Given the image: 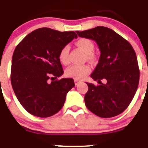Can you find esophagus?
<instances>
[{
    "label": "esophagus",
    "instance_id": "34e87169",
    "mask_svg": "<svg viewBox=\"0 0 148 148\" xmlns=\"http://www.w3.org/2000/svg\"><path fill=\"white\" fill-rule=\"evenodd\" d=\"M80 82H81V81L78 80V79H74V83H75V84H76V85H78L80 83Z\"/></svg>",
    "mask_w": 148,
    "mask_h": 148
}]
</instances>
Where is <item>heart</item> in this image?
Segmentation results:
<instances>
[{
  "label": "heart",
  "mask_w": 148,
  "mask_h": 148,
  "mask_svg": "<svg viewBox=\"0 0 148 148\" xmlns=\"http://www.w3.org/2000/svg\"><path fill=\"white\" fill-rule=\"evenodd\" d=\"M76 45L86 54L88 60H94L95 57L93 52L94 50V44L91 40L87 38H81L77 40ZM69 46L65 45L60 49L59 53V60L62 64H69ZM91 71V67L88 65H71L65 70V74L68 77L74 79H82L88 75Z\"/></svg>",
  "instance_id": "heart-1"
}]
</instances>
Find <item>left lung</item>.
I'll use <instances>...</instances> for the list:
<instances>
[{
  "mask_svg": "<svg viewBox=\"0 0 148 148\" xmlns=\"http://www.w3.org/2000/svg\"><path fill=\"white\" fill-rule=\"evenodd\" d=\"M79 37L96 42L101 51L99 63L91 77L101 85L86 83V106L101 118H111L123 113L133 100L138 86L140 70L134 49L113 29L98 26L77 31ZM107 80L102 84L100 80Z\"/></svg>",
  "mask_w": 148,
  "mask_h": 148,
  "instance_id": "8db88e82",
  "label": "left lung"
}]
</instances>
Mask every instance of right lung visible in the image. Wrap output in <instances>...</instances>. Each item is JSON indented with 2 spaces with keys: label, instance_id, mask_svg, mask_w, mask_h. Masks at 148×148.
<instances>
[{
  "label": "right lung",
  "instance_id": "1",
  "mask_svg": "<svg viewBox=\"0 0 148 148\" xmlns=\"http://www.w3.org/2000/svg\"><path fill=\"white\" fill-rule=\"evenodd\" d=\"M77 35L48 27L32 31L17 45L12 58V87L17 99L30 114L47 118L61 110L74 79H56L63 74L59 53Z\"/></svg>",
  "mask_w": 148,
  "mask_h": 148
}]
</instances>
